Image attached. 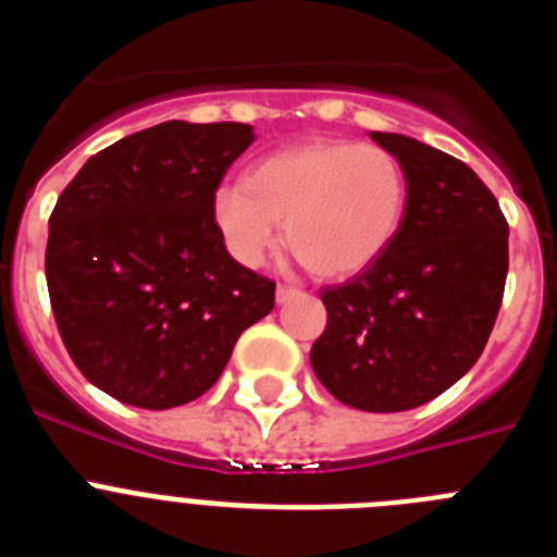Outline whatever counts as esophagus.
<instances>
[{
    "mask_svg": "<svg viewBox=\"0 0 557 557\" xmlns=\"http://www.w3.org/2000/svg\"><path fill=\"white\" fill-rule=\"evenodd\" d=\"M295 295H301V289L284 287V284H278V289H275V301H278V304H287L289 298H295Z\"/></svg>",
    "mask_w": 557,
    "mask_h": 557,
    "instance_id": "obj_1",
    "label": "esophagus"
}]
</instances>
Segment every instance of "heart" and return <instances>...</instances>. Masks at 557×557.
I'll list each match as a JSON object with an SVG mask.
<instances>
[{"label":"heart","mask_w":557,"mask_h":557,"mask_svg":"<svg viewBox=\"0 0 557 557\" xmlns=\"http://www.w3.org/2000/svg\"><path fill=\"white\" fill-rule=\"evenodd\" d=\"M407 172L391 150L318 139L256 161L243 184L211 195V223L243 268H259L282 239L318 278L371 268L401 231Z\"/></svg>","instance_id":"b5f03b06"}]
</instances>
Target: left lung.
Listing matches in <instances>:
<instances>
[{
  "label": "left lung",
  "mask_w": 557,
  "mask_h": 557,
  "mask_svg": "<svg viewBox=\"0 0 557 557\" xmlns=\"http://www.w3.org/2000/svg\"><path fill=\"white\" fill-rule=\"evenodd\" d=\"M401 161L407 214L391 248L326 287L309 362L334 398L401 412L449 391L488 343L508 278V223L476 172L424 141L371 131Z\"/></svg>",
  "instance_id": "left-lung-1"
}]
</instances>
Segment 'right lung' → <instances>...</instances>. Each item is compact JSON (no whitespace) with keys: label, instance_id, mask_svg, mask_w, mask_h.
Wrapping results in <instances>:
<instances>
[{"label":"right lung","instance_id":"obj_1","mask_svg":"<svg viewBox=\"0 0 557 557\" xmlns=\"http://www.w3.org/2000/svg\"><path fill=\"white\" fill-rule=\"evenodd\" d=\"M243 122L170 120L91 156L49 218L47 287L75 366L122 405L203 396L275 284L231 259L211 195L250 145Z\"/></svg>","mask_w":557,"mask_h":557}]
</instances>
